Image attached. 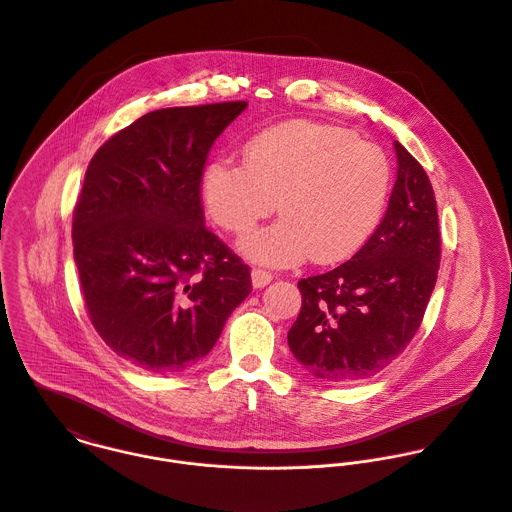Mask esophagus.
Here are the masks:
<instances>
[{
    "instance_id": "obj_1",
    "label": "esophagus",
    "mask_w": 512,
    "mask_h": 512,
    "mask_svg": "<svg viewBox=\"0 0 512 512\" xmlns=\"http://www.w3.org/2000/svg\"><path fill=\"white\" fill-rule=\"evenodd\" d=\"M272 280H274L272 272L262 270V268H254V270H252V284H254V288H264V286H268Z\"/></svg>"
}]
</instances>
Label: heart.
<instances>
[{"label": "heart", "instance_id": "1", "mask_svg": "<svg viewBox=\"0 0 512 512\" xmlns=\"http://www.w3.org/2000/svg\"><path fill=\"white\" fill-rule=\"evenodd\" d=\"M391 190V165L373 143L314 121H288L256 135L244 165L218 161L204 174L214 222L248 232L276 210L282 218L240 240L258 262L332 264L355 254L377 230Z\"/></svg>", "mask_w": 512, "mask_h": 512}]
</instances>
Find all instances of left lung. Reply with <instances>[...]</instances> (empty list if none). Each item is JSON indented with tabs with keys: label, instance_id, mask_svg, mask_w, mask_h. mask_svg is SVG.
Instances as JSON below:
<instances>
[{
	"label": "left lung",
	"instance_id": "obj_1",
	"mask_svg": "<svg viewBox=\"0 0 512 512\" xmlns=\"http://www.w3.org/2000/svg\"><path fill=\"white\" fill-rule=\"evenodd\" d=\"M397 180L373 236L330 272L302 278L288 332L294 357L318 379L351 383L387 367L419 330L441 262L431 180L395 141Z\"/></svg>",
	"mask_w": 512,
	"mask_h": 512
}]
</instances>
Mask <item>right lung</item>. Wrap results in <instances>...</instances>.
Segmentation results:
<instances>
[{
  "label": "right lung",
  "mask_w": 512,
  "mask_h": 512,
  "mask_svg": "<svg viewBox=\"0 0 512 512\" xmlns=\"http://www.w3.org/2000/svg\"><path fill=\"white\" fill-rule=\"evenodd\" d=\"M248 107L226 101L143 115L91 159L73 256L101 340L149 373L202 359L252 292L250 268L204 226L202 172Z\"/></svg>",
  "instance_id": "add662e5"
}]
</instances>
